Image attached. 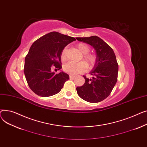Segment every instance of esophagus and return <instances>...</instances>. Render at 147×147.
<instances>
[{
  "label": "esophagus",
  "mask_w": 147,
  "mask_h": 147,
  "mask_svg": "<svg viewBox=\"0 0 147 147\" xmlns=\"http://www.w3.org/2000/svg\"><path fill=\"white\" fill-rule=\"evenodd\" d=\"M75 77V76L74 75H69V78H70V79H74Z\"/></svg>",
  "instance_id": "1"
}]
</instances>
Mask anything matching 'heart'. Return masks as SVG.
Wrapping results in <instances>:
<instances>
[{
  "label": "heart",
  "mask_w": 147,
  "mask_h": 147,
  "mask_svg": "<svg viewBox=\"0 0 147 147\" xmlns=\"http://www.w3.org/2000/svg\"><path fill=\"white\" fill-rule=\"evenodd\" d=\"M80 52L84 55V59L85 61L88 63L90 67H92L96 62V57L94 55L88 54L90 51V47L85 43L81 42L76 46ZM66 49L65 48L62 51L60 58L62 60H65L66 59ZM87 69V66L84 62L74 63L72 62H69L63 65V71L71 75H76L84 72Z\"/></svg>",
  "instance_id": "heart-1"
}]
</instances>
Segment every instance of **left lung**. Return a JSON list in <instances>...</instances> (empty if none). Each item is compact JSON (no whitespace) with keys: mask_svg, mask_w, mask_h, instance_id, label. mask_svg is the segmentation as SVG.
Segmentation results:
<instances>
[{"mask_svg":"<svg viewBox=\"0 0 147 147\" xmlns=\"http://www.w3.org/2000/svg\"><path fill=\"white\" fill-rule=\"evenodd\" d=\"M92 46L96 51V63L90 72L91 79L86 78L81 87H76L77 93L83 100L90 102H98L106 98L117 81L118 64L115 54L107 44L100 37H76Z\"/></svg>","mask_w":147,"mask_h":147,"instance_id":"left-lung-1","label":"left lung"}]
</instances>
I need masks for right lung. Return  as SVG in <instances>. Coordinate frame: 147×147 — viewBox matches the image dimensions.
Instances as JSON below:
<instances>
[{
    "mask_svg": "<svg viewBox=\"0 0 147 147\" xmlns=\"http://www.w3.org/2000/svg\"><path fill=\"white\" fill-rule=\"evenodd\" d=\"M74 37L58 32H49L33 42L25 59L24 72L31 90L40 97L53 96L60 91L69 79L67 74H56L51 68L61 69V55L64 48L75 41Z\"/></svg>",
    "mask_w": 147,
    "mask_h": 147,
    "instance_id": "add662e5",
    "label": "right lung"
}]
</instances>
